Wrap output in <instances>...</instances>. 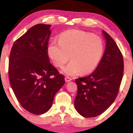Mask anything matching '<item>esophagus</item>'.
Listing matches in <instances>:
<instances>
[{"mask_svg":"<svg viewBox=\"0 0 133 133\" xmlns=\"http://www.w3.org/2000/svg\"><path fill=\"white\" fill-rule=\"evenodd\" d=\"M72 80V78H69V77H66L65 78V81L66 82V83H68V82H70V81H71Z\"/></svg>","mask_w":133,"mask_h":133,"instance_id":"34e87169","label":"esophagus"}]
</instances>
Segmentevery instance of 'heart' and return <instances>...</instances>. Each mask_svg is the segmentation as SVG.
<instances>
[{
    "label": "heart",
    "instance_id": "obj_1",
    "mask_svg": "<svg viewBox=\"0 0 133 133\" xmlns=\"http://www.w3.org/2000/svg\"><path fill=\"white\" fill-rule=\"evenodd\" d=\"M104 52V44L99 37L88 32L69 30L60 35L59 41L49 44L48 52L54 65L62 67L63 74L75 76L93 72L99 63Z\"/></svg>",
    "mask_w": 133,
    "mask_h": 133
}]
</instances>
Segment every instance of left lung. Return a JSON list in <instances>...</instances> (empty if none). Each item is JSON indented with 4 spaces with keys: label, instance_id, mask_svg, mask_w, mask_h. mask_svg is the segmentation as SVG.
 I'll return each mask as SVG.
<instances>
[{
    "label": "left lung",
    "instance_id": "8db88e82",
    "mask_svg": "<svg viewBox=\"0 0 133 133\" xmlns=\"http://www.w3.org/2000/svg\"><path fill=\"white\" fill-rule=\"evenodd\" d=\"M105 49L98 66L89 76L75 79L78 91L74 105L85 117L101 115L115 101L122 81L123 59L113 39L102 31Z\"/></svg>",
    "mask_w": 133,
    "mask_h": 133
}]
</instances>
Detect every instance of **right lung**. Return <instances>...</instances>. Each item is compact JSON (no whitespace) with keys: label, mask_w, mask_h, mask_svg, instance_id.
<instances>
[{"label":"right lung","mask_w":133,"mask_h":133,"mask_svg":"<svg viewBox=\"0 0 133 133\" xmlns=\"http://www.w3.org/2000/svg\"><path fill=\"white\" fill-rule=\"evenodd\" d=\"M50 27L37 24L31 28L14 42L10 55L9 79L15 96L22 107L37 115L50 109L65 83L48 57Z\"/></svg>","instance_id":"obj_1"}]
</instances>
